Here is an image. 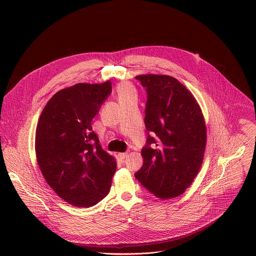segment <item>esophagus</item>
Returning <instances> with one entry per match:
<instances>
[{
    "label": "esophagus",
    "mask_w": 256,
    "mask_h": 256,
    "mask_svg": "<svg viewBox=\"0 0 256 256\" xmlns=\"http://www.w3.org/2000/svg\"><path fill=\"white\" fill-rule=\"evenodd\" d=\"M118 156H120V158L122 160H124V159L128 157V153H120Z\"/></svg>",
    "instance_id": "obj_1"
}]
</instances>
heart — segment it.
Listing matches in <instances>:
<instances>
[{
  "mask_svg": "<svg viewBox=\"0 0 256 256\" xmlns=\"http://www.w3.org/2000/svg\"><path fill=\"white\" fill-rule=\"evenodd\" d=\"M118 93L120 100H124V99H126L132 96H136V90L134 89V87L132 85H130L128 83H124V84L120 85L118 88Z\"/></svg>",
  "mask_w": 256,
  "mask_h": 256,
  "instance_id": "1",
  "label": "heart"
}]
</instances>
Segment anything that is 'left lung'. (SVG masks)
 <instances>
[{
	"mask_svg": "<svg viewBox=\"0 0 256 256\" xmlns=\"http://www.w3.org/2000/svg\"><path fill=\"white\" fill-rule=\"evenodd\" d=\"M136 79L147 93L148 136L142 149L144 164L134 176L155 196L172 198L186 192L202 166L204 120L192 94L175 78L149 74Z\"/></svg>",
	"mask_w": 256,
	"mask_h": 256,
	"instance_id": "obj_1",
	"label": "left lung"
}]
</instances>
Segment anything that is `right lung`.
I'll use <instances>...</instances> for the list:
<instances>
[{"mask_svg":"<svg viewBox=\"0 0 256 256\" xmlns=\"http://www.w3.org/2000/svg\"><path fill=\"white\" fill-rule=\"evenodd\" d=\"M112 91L110 81L62 89L46 103L36 128L42 173L54 192L75 206H95L110 190L116 161L102 149L91 122Z\"/></svg>","mask_w":256,"mask_h":256,"instance_id":"right-lung-1","label":"right lung"}]
</instances>
